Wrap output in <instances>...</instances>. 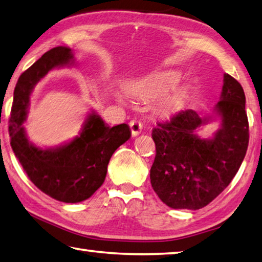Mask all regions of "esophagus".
I'll use <instances>...</instances> for the list:
<instances>
[{
    "mask_svg": "<svg viewBox=\"0 0 262 262\" xmlns=\"http://www.w3.org/2000/svg\"><path fill=\"white\" fill-rule=\"evenodd\" d=\"M130 128H131V132H132V136H138L141 130H143V124H141L139 121H137V119H134V121L130 122Z\"/></svg>",
    "mask_w": 262,
    "mask_h": 262,
    "instance_id": "1",
    "label": "esophagus"
}]
</instances>
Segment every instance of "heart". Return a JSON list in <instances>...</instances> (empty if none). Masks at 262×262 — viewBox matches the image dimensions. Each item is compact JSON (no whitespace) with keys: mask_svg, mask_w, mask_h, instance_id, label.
<instances>
[{"mask_svg":"<svg viewBox=\"0 0 262 262\" xmlns=\"http://www.w3.org/2000/svg\"><path fill=\"white\" fill-rule=\"evenodd\" d=\"M180 80V75L176 71H162L140 79L136 82L134 93L141 99H148L164 93L171 87L175 86ZM172 100H169L168 103H171Z\"/></svg>","mask_w":262,"mask_h":262,"instance_id":"heart-1","label":"heart"}]
</instances>
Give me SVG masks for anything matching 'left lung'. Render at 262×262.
Here are the masks:
<instances>
[{
  "label": "left lung",
  "mask_w": 262,
  "mask_h": 262,
  "mask_svg": "<svg viewBox=\"0 0 262 262\" xmlns=\"http://www.w3.org/2000/svg\"><path fill=\"white\" fill-rule=\"evenodd\" d=\"M221 127L213 138L195 134L209 118L182 110L152 131L157 147L150 183L164 204L175 209H200L213 201L239 169L249 146V121L242 85L226 73L214 108Z\"/></svg>",
  "instance_id": "left-lung-1"
}]
</instances>
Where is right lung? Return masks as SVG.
Here are the masks:
<instances>
[{"label": "right lung", "instance_id": "right-lung-1", "mask_svg": "<svg viewBox=\"0 0 262 262\" xmlns=\"http://www.w3.org/2000/svg\"><path fill=\"white\" fill-rule=\"evenodd\" d=\"M72 50L55 47L21 73L13 92L9 119L13 153L31 182L53 199L76 204L89 199L103 184L109 160L130 139L127 124L109 127L94 112L87 116L79 136L55 148H40L27 139L23 126L34 86L54 68L71 66Z\"/></svg>", "mask_w": 262, "mask_h": 262}]
</instances>
